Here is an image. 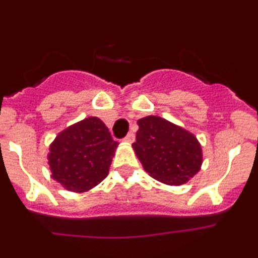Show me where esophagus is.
Here are the masks:
<instances>
[{"mask_svg": "<svg viewBox=\"0 0 258 258\" xmlns=\"http://www.w3.org/2000/svg\"><path fill=\"white\" fill-rule=\"evenodd\" d=\"M124 141L128 142V144H132V142L135 141V134H134V132H128V135L124 137Z\"/></svg>", "mask_w": 258, "mask_h": 258, "instance_id": "34e87169", "label": "esophagus"}]
</instances>
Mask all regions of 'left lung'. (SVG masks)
Here are the masks:
<instances>
[{"label":"left lung","mask_w":258,"mask_h":258,"mask_svg":"<svg viewBox=\"0 0 258 258\" xmlns=\"http://www.w3.org/2000/svg\"><path fill=\"white\" fill-rule=\"evenodd\" d=\"M137 124L132 147L151 177L181 186L201 170L202 148L194 134L158 116L144 117Z\"/></svg>","instance_id":"obj_1"}]
</instances>
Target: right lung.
Instances as JSON below:
<instances>
[{
	"label": "right lung",
	"mask_w": 258,
	"mask_h": 258,
	"mask_svg": "<svg viewBox=\"0 0 258 258\" xmlns=\"http://www.w3.org/2000/svg\"><path fill=\"white\" fill-rule=\"evenodd\" d=\"M117 146L98 117L76 122L49 145L51 177L69 191H90L107 177Z\"/></svg>",
	"instance_id": "add662e5"
}]
</instances>
